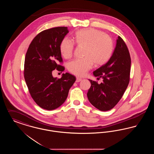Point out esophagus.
I'll use <instances>...</instances> for the list:
<instances>
[{
  "label": "esophagus",
  "instance_id": "esophagus-1",
  "mask_svg": "<svg viewBox=\"0 0 154 154\" xmlns=\"http://www.w3.org/2000/svg\"><path fill=\"white\" fill-rule=\"evenodd\" d=\"M81 80H82V79L79 78V77H77V78H76V80H75V82H80L81 81Z\"/></svg>",
  "mask_w": 154,
  "mask_h": 154
}]
</instances>
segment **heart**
I'll return each instance as SVG.
<instances>
[{"label": "heart", "instance_id": "obj_1", "mask_svg": "<svg viewBox=\"0 0 154 154\" xmlns=\"http://www.w3.org/2000/svg\"><path fill=\"white\" fill-rule=\"evenodd\" d=\"M73 42L67 38L62 40L59 51L63 58H70L73 54L74 44L84 47L83 59H75L69 63L68 70L77 76H83L95 63L102 66L111 58L114 51V42L109 35L94 28L77 31L73 36Z\"/></svg>", "mask_w": 154, "mask_h": 154}]
</instances>
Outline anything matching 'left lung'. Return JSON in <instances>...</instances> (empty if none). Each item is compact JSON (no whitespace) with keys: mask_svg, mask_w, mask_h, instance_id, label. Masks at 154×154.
Listing matches in <instances>:
<instances>
[{"mask_svg":"<svg viewBox=\"0 0 154 154\" xmlns=\"http://www.w3.org/2000/svg\"><path fill=\"white\" fill-rule=\"evenodd\" d=\"M131 59L123 39L118 37L117 44L110 60L94 72L97 80L102 78L100 84L89 80L91 86L87 96L96 109L106 111L117 104L126 91L130 80Z\"/></svg>","mask_w":154,"mask_h":154,"instance_id":"1","label":"left lung"}]
</instances>
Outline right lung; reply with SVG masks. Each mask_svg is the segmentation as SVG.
I'll use <instances>...</instances> for the list:
<instances>
[{
	"label": "right lung",
	"mask_w": 154,
	"mask_h": 154,
	"mask_svg": "<svg viewBox=\"0 0 154 154\" xmlns=\"http://www.w3.org/2000/svg\"><path fill=\"white\" fill-rule=\"evenodd\" d=\"M67 27H55L39 33L30 44L24 63V78L30 94L37 104L47 110L57 109L65 102L75 77L63 73L54 78L55 69L63 72L59 45L68 33Z\"/></svg>",
	"instance_id": "add662e5"
}]
</instances>
